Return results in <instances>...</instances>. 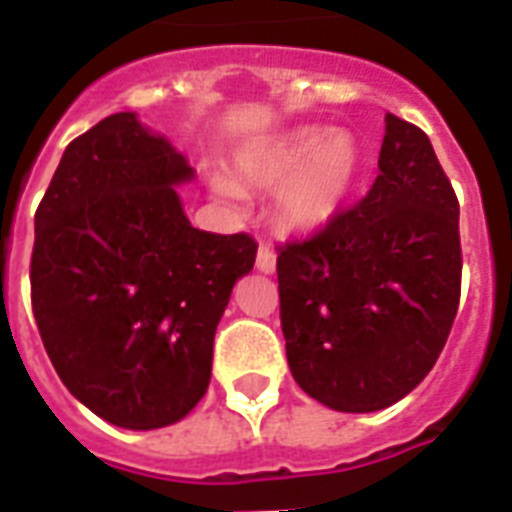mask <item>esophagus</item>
Returning <instances> with one entry per match:
<instances>
[{"mask_svg": "<svg viewBox=\"0 0 512 512\" xmlns=\"http://www.w3.org/2000/svg\"><path fill=\"white\" fill-rule=\"evenodd\" d=\"M257 271H263V274H274V268H277V255H274V249L268 244H260L257 249V260H255Z\"/></svg>", "mask_w": 512, "mask_h": 512, "instance_id": "esophagus-1", "label": "esophagus"}]
</instances>
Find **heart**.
Listing matches in <instances>:
<instances>
[{"mask_svg": "<svg viewBox=\"0 0 512 512\" xmlns=\"http://www.w3.org/2000/svg\"><path fill=\"white\" fill-rule=\"evenodd\" d=\"M249 186L279 191V216L296 230H315L343 208L359 175V150L348 134L293 131L238 158ZM224 191L233 186L224 183Z\"/></svg>", "mask_w": 512, "mask_h": 512, "instance_id": "obj_1", "label": "heart"}]
</instances>
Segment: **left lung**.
I'll use <instances>...</instances> for the list:
<instances>
[{
    "mask_svg": "<svg viewBox=\"0 0 512 512\" xmlns=\"http://www.w3.org/2000/svg\"><path fill=\"white\" fill-rule=\"evenodd\" d=\"M378 169L354 208L277 249L290 373L348 414L392 406L428 376L461 301L458 197L428 134L386 115Z\"/></svg>",
    "mask_w": 512,
    "mask_h": 512,
    "instance_id": "left-lung-1",
    "label": "left lung"
}]
</instances>
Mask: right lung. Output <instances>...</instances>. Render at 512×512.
Here are the masks:
<instances>
[{"instance_id":"obj_1","label":"right lung","mask_w":512,"mask_h":512,"mask_svg":"<svg viewBox=\"0 0 512 512\" xmlns=\"http://www.w3.org/2000/svg\"><path fill=\"white\" fill-rule=\"evenodd\" d=\"M194 178L131 112L65 147L35 211L32 312L76 400L117 428L172 425L208 392L213 334L255 266L252 235L191 227L175 186Z\"/></svg>"}]
</instances>
